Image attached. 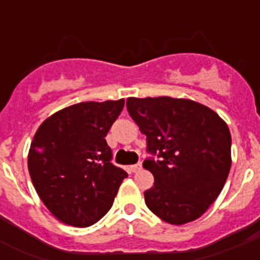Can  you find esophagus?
I'll return each mask as SVG.
<instances>
[{"label": "esophagus", "mask_w": 260, "mask_h": 260, "mask_svg": "<svg viewBox=\"0 0 260 260\" xmlns=\"http://www.w3.org/2000/svg\"><path fill=\"white\" fill-rule=\"evenodd\" d=\"M131 171L132 173H138V171L142 170V163H136V165H132V166H129Z\"/></svg>", "instance_id": "obj_1"}]
</instances>
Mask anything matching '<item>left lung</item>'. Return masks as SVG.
I'll return each instance as SVG.
<instances>
[{"mask_svg": "<svg viewBox=\"0 0 260 260\" xmlns=\"http://www.w3.org/2000/svg\"><path fill=\"white\" fill-rule=\"evenodd\" d=\"M126 109L152 155L143 162L155 178L144 193L146 205L169 224L194 221L221 193L230 174L228 125L208 106L183 98L132 97Z\"/></svg>", "mask_w": 260, "mask_h": 260, "instance_id": "8db88e82", "label": "left lung"}]
</instances>
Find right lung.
<instances>
[{"instance_id": "1", "label": "right lung", "mask_w": 260, "mask_h": 260, "mask_svg": "<svg viewBox=\"0 0 260 260\" xmlns=\"http://www.w3.org/2000/svg\"><path fill=\"white\" fill-rule=\"evenodd\" d=\"M124 100L81 102L59 110L39 126L28 154V170L51 213L73 226L93 225L113 205L128 177L112 163L105 136Z\"/></svg>"}]
</instances>
